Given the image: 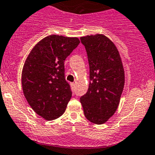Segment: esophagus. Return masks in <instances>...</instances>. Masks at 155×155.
I'll return each instance as SVG.
<instances>
[{
  "mask_svg": "<svg viewBox=\"0 0 155 155\" xmlns=\"http://www.w3.org/2000/svg\"><path fill=\"white\" fill-rule=\"evenodd\" d=\"M71 86H73H73H75V83H74V82H72V83H71Z\"/></svg>",
  "mask_w": 155,
  "mask_h": 155,
  "instance_id": "esophagus-1",
  "label": "esophagus"
}]
</instances>
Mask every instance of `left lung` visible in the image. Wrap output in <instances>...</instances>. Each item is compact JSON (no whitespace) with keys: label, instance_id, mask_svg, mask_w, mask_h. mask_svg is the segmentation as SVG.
Segmentation results:
<instances>
[{"label":"left lung","instance_id":"8db88e82","mask_svg":"<svg viewBox=\"0 0 155 155\" xmlns=\"http://www.w3.org/2000/svg\"><path fill=\"white\" fill-rule=\"evenodd\" d=\"M89 60V89L80 98L86 118L95 125L105 123L116 112L125 85V71L113 42L104 34L80 37Z\"/></svg>","mask_w":155,"mask_h":155}]
</instances>
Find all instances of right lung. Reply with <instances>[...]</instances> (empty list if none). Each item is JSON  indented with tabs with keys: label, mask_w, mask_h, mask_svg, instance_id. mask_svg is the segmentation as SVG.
Segmentation results:
<instances>
[{
	"label": "right lung",
	"mask_w": 155,
	"mask_h": 155,
	"mask_svg": "<svg viewBox=\"0 0 155 155\" xmlns=\"http://www.w3.org/2000/svg\"><path fill=\"white\" fill-rule=\"evenodd\" d=\"M80 43L77 37L50 35L32 49L21 74L23 92L33 110L46 120L64 113L72 97L64 61Z\"/></svg>",
	"instance_id": "add662e5"
}]
</instances>
